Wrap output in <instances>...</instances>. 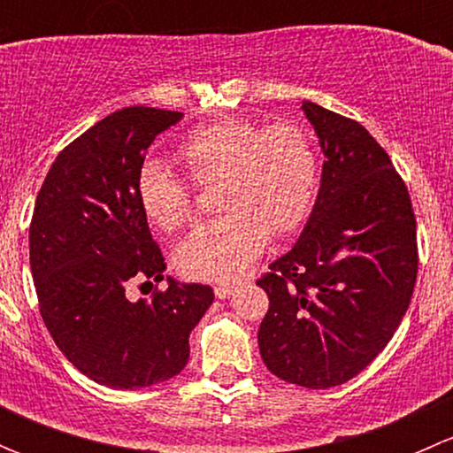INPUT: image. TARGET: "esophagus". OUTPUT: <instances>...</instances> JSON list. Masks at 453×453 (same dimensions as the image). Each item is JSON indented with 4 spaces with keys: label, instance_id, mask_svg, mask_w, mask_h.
<instances>
[{
    "label": "esophagus",
    "instance_id": "1",
    "mask_svg": "<svg viewBox=\"0 0 453 453\" xmlns=\"http://www.w3.org/2000/svg\"><path fill=\"white\" fill-rule=\"evenodd\" d=\"M234 291H236L234 285H217V287H214V296H217L219 300L230 298V296L234 294Z\"/></svg>",
    "mask_w": 453,
    "mask_h": 453
}]
</instances>
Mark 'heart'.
I'll return each mask as SVG.
<instances>
[{
  "instance_id": "b5f03b06",
  "label": "heart",
  "mask_w": 453,
  "mask_h": 453,
  "mask_svg": "<svg viewBox=\"0 0 453 453\" xmlns=\"http://www.w3.org/2000/svg\"><path fill=\"white\" fill-rule=\"evenodd\" d=\"M177 159L199 184L221 181L219 210L177 248L175 263L188 278L236 280L272 234H289L311 212L318 159L307 134L294 125L263 129L245 118L201 125L177 144ZM135 193L142 212L159 230H177L193 214L190 193L168 166L146 162Z\"/></svg>"
}]
</instances>
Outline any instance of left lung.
I'll return each instance as SVG.
<instances>
[{
    "instance_id": "left-lung-1",
    "label": "left lung",
    "mask_w": 453,
    "mask_h": 453,
    "mask_svg": "<svg viewBox=\"0 0 453 453\" xmlns=\"http://www.w3.org/2000/svg\"><path fill=\"white\" fill-rule=\"evenodd\" d=\"M322 180L294 248L256 285L269 309L258 349L296 386L346 383L381 353L412 300L417 221L403 180L359 122L303 100Z\"/></svg>"
}]
</instances>
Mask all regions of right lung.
<instances>
[{
  "mask_svg": "<svg viewBox=\"0 0 453 453\" xmlns=\"http://www.w3.org/2000/svg\"><path fill=\"white\" fill-rule=\"evenodd\" d=\"M181 118L153 107L113 111L58 153L36 195L30 269L41 318L74 368L113 390L180 374L190 331L214 300L208 285L164 276L135 193L150 142ZM134 280H166L167 289L134 303L124 294Z\"/></svg>",
  "mask_w": 453,
  "mask_h": 453,
  "instance_id": "add662e5",
  "label": "right lung"
}]
</instances>
